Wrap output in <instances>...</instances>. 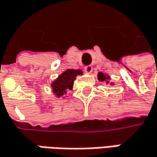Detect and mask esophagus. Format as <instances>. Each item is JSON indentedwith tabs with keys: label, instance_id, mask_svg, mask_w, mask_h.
I'll use <instances>...</instances> for the list:
<instances>
[{
	"label": "esophagus",
	"instance_id": "34e87169",
	"mask_svg": "<svg viewBox=\"0 0 157 157\" xmlns=\"http://www.w3.org/2000/svg\"><path fill=\"white\" fill-rule=\"evenodd\" d=\"M84 70L87 74H91V72L93 71V67L91 66H87V67H85Z\"/></svg>",
	"mask_w": 157,
	"mask_h": 157
}]
</instances>
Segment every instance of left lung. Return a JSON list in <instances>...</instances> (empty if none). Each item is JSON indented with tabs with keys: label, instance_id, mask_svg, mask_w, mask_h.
Returning <instances> with one entry per match:
<instances>
[{
	"label": "left lung",
	"instance_id": "obj_1",
	"mask_svg": "<svg viewBox=\"0 0 157 157\" xmlns=\"http://www.w3.org/2000/svg\"><path fill=\"white\" fill-rule=\"evenodd\" d=\"M98 80L100 81V82H104L106 83H110V85H114V82H110L111 77L109 75L105 74V73H102V72H98Z\"/></svg>",
	"mask_w": 157,
	"mask_h": 157
}]
</instances>
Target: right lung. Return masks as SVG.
Returning a JSON list of instances; mask_svg holds the SVG:
<instances>
[{"mask_svg": "<svg viewBox=\"0 0 157 157\" xmlns=\"http://www.w3.org/2000/svg\"><path fill=\"white\" fill-rule=\"evenodd\" d=\"M82 69H67L58 78L52 81L51 83V91L56 98H65L67 92L74 87V82L77 75H82Z\"/></svg>", "mask_w": 157, "mask_h": 157, "instance_id": "add662e5", "label": "right lung"}]
</instances>
